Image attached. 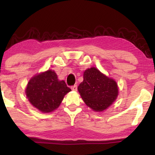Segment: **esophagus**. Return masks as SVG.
I'll use <instances>...</instances> for the list:
<instances>
[{
	"label": "esophagus",
	"instance_id": "1",
	"mask_svg": "<svg viewBox=\"0 0 155 155\" xmlns=\"http://www.w3.org/2000/svg\"><path fill=\"white\" fill-rule=\"evenodd\" d=\"M71 90H74V91H76V90H77V85H74V86H72Z\"/></svg>",
	"mask_w": 155,
	"mask_h": 155
}]
</instances>
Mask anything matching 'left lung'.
<instances>
[{
	"mask_svg": "<svg viewBox=\"0 0 155 155\" xmlns=\"http://www.w3.org/2000/svg\"><path fill=\"white\" fill-rule=\"evenodd\" d=\"M84 80L78 87L80 95L93 111H103L117 99L118 87L113 79L93 67L84 72Z\"/></svg>",
	"mask_w": 155,
	"mask_h": 155,
	"instance_id": "left-lung-1",
	"label": "left lung"
}]
</instances>
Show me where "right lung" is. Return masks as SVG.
<instances>
[{
  "mask_svg": "<svg viewBox=\"0 0 155 155\" xmlns=\"http://www.w3.org/2000/svg\"><path fill=\"white\" fill-rule=\"evenodd\" d=\"M71 91L54 71L48 70L31 78L25 93L30 103L39 111L48 113L59 107L63 97Z\"/></svg>",
  "mask_w": 155,
  "mask_h": 155,
  "instance_id": "obj_1",
  "label": "right lung"
}]
</instances>
